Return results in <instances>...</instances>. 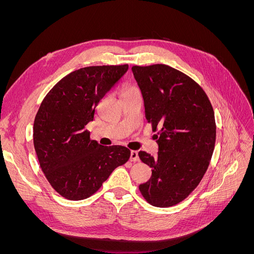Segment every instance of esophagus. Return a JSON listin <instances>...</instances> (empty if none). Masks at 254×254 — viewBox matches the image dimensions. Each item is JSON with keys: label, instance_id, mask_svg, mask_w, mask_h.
I'll return each mask as SVG.
<instances>
[{"label": "esophagus", "instance_id": "1", "mask_svg": "<svg viewBox=\"0 0 254 254\" xmlns=\"http://www.w3.org/2000/svg\"><path fill=\"white\" fill-rule=\"evenodd\" d=\"M130 161H132V162H137V161H140L139 153H137V151L131 150V152H130Z\"/></svg>", "mask_w": 254, "mask_h": 254}]
</instances>
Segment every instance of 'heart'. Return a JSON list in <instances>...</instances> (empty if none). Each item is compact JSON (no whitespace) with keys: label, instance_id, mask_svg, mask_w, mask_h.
<instances>
[{"label":"heart","instance_id":"obj_1","mask_svg":"<svg viewBox=\"0 0 254 254\" xmlns=\"http://www.w3.org/2000/svg\"><path fill=\"white\" fill-rule=\"evenodd\" d=\"M136 91L139 90H137L134 86H132V84H125V86L123 87V96L133 93V92H136Z\"/></svg>","mask_w":254,"mask_h":254}]
</instances>
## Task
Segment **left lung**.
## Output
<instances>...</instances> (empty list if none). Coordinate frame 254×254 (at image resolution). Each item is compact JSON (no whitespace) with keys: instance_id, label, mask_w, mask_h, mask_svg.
<instances>
[{"instance_id":"1","label":"left lung","mask_w":254,"mask_h":254,"mask_svg":"<svg viewBox=\"0 0 254 254\" xmlns=\"http://www.w3.org/2000/svg\"><path fill=\"white\" fill-rule=\"evenodd\" d=\"M132 72L159 145L157 157L139 152L152 172L139 189L151 205L173 206L198 187L209 167L216 140L213 107L194 79L170 65H133Z\"/></svg>"}]
</instances>
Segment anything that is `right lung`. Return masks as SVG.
I'll list each match as a JSON object with an SVG mask.
<instances>
[{
    "label": "right lung",
    "mask_w": 254,
    "mask_h": 254,
    "mask_svg": "<svg viewBox=\"0 0 254 254\" xmlns=\"http://www.w3.org/2000/svg\"><path fill=\"white\" fill-rule=\"evenodd\" d=\"M128 64L92 65L59 80L42 101L34 122V146L41 170L59 195L82 200L101 189L130 158L121 145L103 146L86 128L96 106Z\"/></svg>",
    "instance_id": "add662e5"
}]
</instances>
